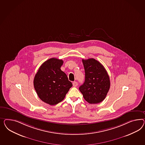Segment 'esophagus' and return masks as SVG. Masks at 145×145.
<instances>
[{"mask_svg":"<svg viewBox=\"0 0 145 145\" xmlns=\"http://www.w3.org/2000/svg\"><path fill=\"white\" fill-rule=\"evenodd\" d=\"M78 82H77L74 81V82H73V86L76 87V86H78Z\"/></svg>","mask_w":145,"mask_h":145,"instance_id":"esophagus-1","label":"esophagus"}]
</instances>
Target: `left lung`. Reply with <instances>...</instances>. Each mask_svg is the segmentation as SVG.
<instances>
[{"label": "left lung", "instance_id": "1", "mask_svg": "<svg viewBox=\"0 0 145 145\" xmlns=\"http://www.w3.org/2000/svg\"><path fill=\"white\" fill-rule=\"evenodd\" d=\"M85 81L79 88L84 99L96 104L106 98L110 86L109 76L102 64L94 59H82Z\"/></svg>", "mask_w": 145, "mask_h": 145}]
</instances>
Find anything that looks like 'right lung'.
Masks as SVG:
<instances>
[{"mask_svg":"<svg viewBox=\"0 0 145 145\" xmlns=\"http://www.w3.org/2000/svg\"><path fill=\"white\" fill-rule=\"evenodd\" d=\"M63 63L62 59H48L40 67L34 79V86L39 97L52 106L61 102L72 86L67 74L61 70Z\"/></svg>","mask_w":145,"mask_h":145,"instance_id":"right-lung-1","label":"right lung"}]
</instances>
